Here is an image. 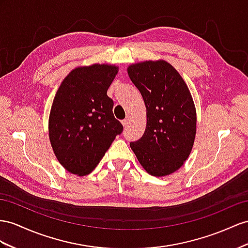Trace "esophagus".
I'll return each mask as SVG.
<instances>
[{
	"mask_svg": "<svg viewBox=\"0 0 248 248\" xmlns=\"http://www.w3.org/2000/svg\"><path fill=\"white\" fill-rule=\"evenodd\" d=\"M129 123H130V117H125V118L123 120V122H122V124H123L124 126H128Z\"/></svg>",
	"mask_w": 248,
	"mask_h": 248,
	"instance_id": "1",
	"label": "esophagus"
}]
</instances>
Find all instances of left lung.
I'll use <instances>...</instances> for the list:
<instances>
[{"mask_svg":"<svg viewBox=\"0 0 248 248\" xmlns=\"http://www.w3.org/2000/svg\"><path fill=\"white\" fill-rule=\"evenodd\" d=\"M126 71L147 108L144 134L130 147L150 175L172 174L185 164L195 141L192 94L178 71L163 60L132 63Z\"/></svg>","mask_w":248,"mask_h":248,"instance_id":"1","label":"left lung"}]
</instances>
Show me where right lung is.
Wrapping results in <instances>:
<instances>
[{"instance_id":"obj_1","label":"right lung","mask_w":248,"mask_h":248,"mask_svg":"<svg viewBox=\"0 0 248 248\" xmlns=\"http://www.w3.org/2000/svg\"><path fill=\"white\" fill-rule=\"evenodd\" d=\"M118 72L110 63L80 66L56 91L48 132L56 159L69 173L90 174L109 150L123 124L113 115L107 91Z\"/></svg>"}]
</instances>
